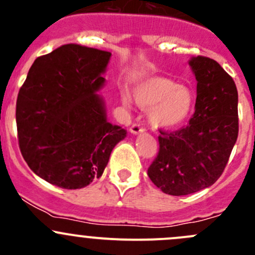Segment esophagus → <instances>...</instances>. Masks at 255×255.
I'll list each match as a JSON object with an SVG mask.
<instances>
[{
  "instance_id": "esophagus-1",
  "label": "esophagus",
  "mask_w": 255,
  "mask_h": 255,
  "mask_svg": "<svg viewBox=\"0 0 255 255\" xmlns=\"http://www.w3.org/2000/svg\"><path fill=\"white\" fill-rule=\"evenodd\" d=\"M129 132L132 133V134H139V133L144 132V128L140 127L138 123H133V125L130 126V128H129Z\"/></svg>"
}]
</instances>
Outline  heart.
I'll list each match as a JSON object with an SVG mask.
<instances>
[{
  "mask_svg": "<svg viewBox=\"0 0 255 255\" xmlns=\"http://www.w3.org/2000/svg\"><path fill=\"white\" fill-rule=\"evenodd\" d=\"M133 97L138 106L149 110V123L159 129H173L181 126L194 106L191 89L159 76L138 82L133 89ZM122 101L129 106L130 100L127 95H123Z\"/></svg>",
  "mask_w": 255,
  "mask_h": 255,
  "instance_id": "obj_1",
  "label": "heart"
}]
</instances>
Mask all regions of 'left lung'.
Masks as SVG:
<instances>
[{"instance_id": "obj_1", "label": "left lung", "mask_w": 255, "mask_h": 255, "mask_svg": "<svg viewBox=\"0 0 255 255\" xmlns=\"http://www.w3.org/2000/svg\"><path fill=\"white\" fill-rule=\"evenodd\" d=\"M196 78L195 113L185 127L160 130L159 153L148 168L156 187L173 196L204 190L222 175L238 137V92L213 59L189 61Z\"/></svg>"}]
</instances>
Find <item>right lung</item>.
I'll use <instances>...</instances> for the list:
<instances>
[{
    "mask_svg": "<svg viewBox=\"0 0 255 255\" xmlns=\"http://www.w3.org/2000/svg\"><path fill=\"white\" fill-rule=\"evenodd\" d=\"M110 51L61 45L34 60L17 99L19 149L45 181L75 190L101 177L127 130L107 121L97 91Z\"/></svg>",
    "mask_w": 255,
    "mask_h": 255,
    "instance_id": "obj_1",
    "label": "right lung"
}]
</instances>
